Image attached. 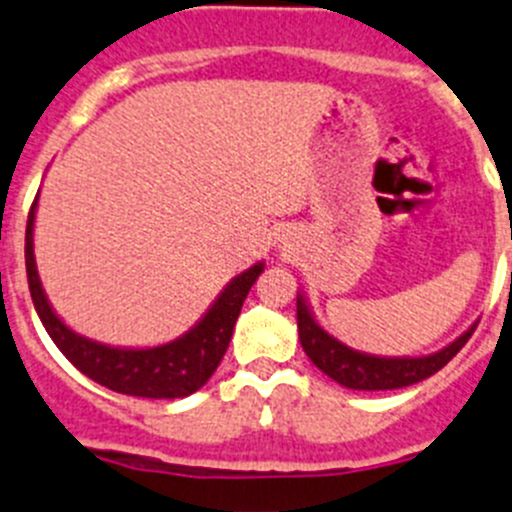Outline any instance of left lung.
<instances>
[{"mask_svg": "<svg viewBox=\"0 0 512 512\" xmlns=\"http://www.w3.org/2000/svg\"><path fill=\"white\" fill-rule=\"evenodd\" d=\"M297 330H300L302 350L307 352V357L335 382L352 390H395L415 385V382L435 375L440 367L448 365L458 355L460 347L470 340L475 325L465 335H460L453 345L428 357L362 355V352L350 350L342 342H337L335 337L327 335L312 320V312L307 310L305 300L297 295Z\"/></svg>", "mask_w": 512, "mask_h": 512, "instance_id": "1", "label": "left lung"}]
</instances>
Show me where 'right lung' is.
<instances>
[{
  "label": "right lung",
  "mask_w": 512,
  "mask_h": 512,
  "mask_svg": "<svg viewBox=\"0 0 512 512\" xmlns=\"http://www.w3.org/2000/svg\"><path fill=\"white\" fill-rule=\"evenodd\" d=\"M37 200L32 202V210L27 217V237H24V262H27V282L32 292L34 310L42 320L44 330L54 340V345L62 350V355L92 377L104 388L122 395H137V398L152 400H175L187 398L197 393L212 377V372L220 365L222 355L230 345L232 330H235L237 315L242 310L247 292L255 285L265 265H255L225 287L215 305L210 307L205 317L192 327L187 335L167 342L160 347H147V350H119V347L99 345V342L79 337L54 315L39 285L37 265H34L32 250V227Z\"/></svg>",
  "instance_id": "obj_1"
}]
</instances>
